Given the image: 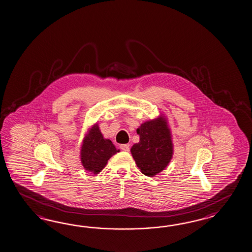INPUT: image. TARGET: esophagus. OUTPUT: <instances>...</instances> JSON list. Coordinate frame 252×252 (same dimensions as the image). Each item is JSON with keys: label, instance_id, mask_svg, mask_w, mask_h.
<instances>
[{"label": "esophagus", "instance_id": "1", "mask_svg": "<svg viewBox=\"0 0 252 252\" xmlns=\"http://www.w3.org/2000/svg\"><path fill=\"white\" fill-rule=\"evenodd\" d=\"M120 149H121L122 150H124V151H129V145H127V144L120 145Z\"/></svg>", "mask_w": 252, "mask_h": 252}]
</instances>
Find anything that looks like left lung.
Masks as SVG:
<instances>
[{"mask_svg":"<svg viewBox=\"0 0 252 252\" xmlns=\"http://www.w3.org/2000/svg\"><path fill=\"white\" fill-rule=\"evenodd\" d=\"M136 133L139 142L133 145L131 154L144 175L153 177L169 165L173 155L168 123L163 116H158L143 123Z\"/></svg>","mask_w":252,"mask_h":252,"instance_id":"1","label":"left lung"}]
</instances>
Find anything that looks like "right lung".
<instances>
[{"mask_svg":"<svg viewBox=\"0 0 252 252\" xmlns=\"http://www.w3.org/2000/svg\"><path fill=\"white\" fill-rule=\"evenodd\" d=\"M117 152L119 150H116L113 142L103 138L96 123L82 140L81 161L85 170L97 174L105 167L109 158Z\"/></svg>","mask_w":252,"mask_h":252,"instance_id":"1","label":"right lung"}]
</instances>
